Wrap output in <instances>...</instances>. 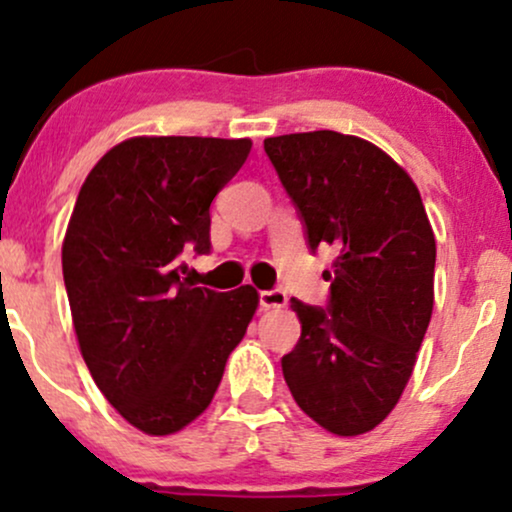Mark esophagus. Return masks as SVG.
Returning a JSON list of instances; mask_svg holds the SVG:
<instances>
[{
	"label": "esophagus",
	"instance_id": "obj_1",
	"mask_svg": "<svg viewBox=\"0 0 512 512\" xmlns=\"http://www.w3.org/2000/svg\"><path fill=\"white\" fill-rule=\"evenodd\" d=\"M286 303H289V296H286V291H281V289L260 291V305H262L264 310H269V308H284Z\"/></svg>",
	"mask_w": 512,
	"mask_h": 512
}]
</instances>
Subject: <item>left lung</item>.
I'll return each instance as SVG.
<instances>
[{
  "label": "left lung",
  "mask_w": 512,
  "mask_h": 512,
  "mask_svg": "<svg viewBox=\"0 0 512 512\" xmlns=\"http://www.w3.org/2000/svg\"><path fill=\"white\" fill-rule=\"evenodd\" d=\"M308 248L332 245L325 308L291 298L301 339L281 358L293 399L337 436L373 431L407 387L433 313L436 238L385 151L332 129L264 139Z\"/></svg>",
  "instance_id": "8db88e82"
}]
</instances>
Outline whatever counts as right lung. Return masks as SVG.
<instances>
[{"label": "right lung", "mask_w": 512, "mask_h": 512, "mask_svg": "<svg viewBox=\"0 0 512 512\" xmlns=\"http://www.w3.org/2000/svg\"><path fill=\"white\" fill-rule=\"evenodd\" d=\"M250 139L134 137L93 166L62 245L81 356L98 390L139 431L168 436L214 399L257 291H211L180 272L211 250L209 207Z\"/></svg>", "instance_id": "right-lung-1"}]
</instances>
